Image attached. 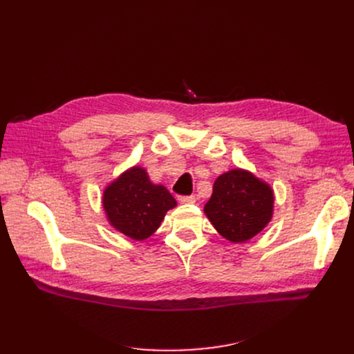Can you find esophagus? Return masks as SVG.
Returning a JSON list of instances; mask_svg holds the SVG:
<instances>
[{
	"label": "esophagus",
	"instance_id": "1",
	"mask_svg": "<svg viewBox=\"0 0 354 354\" xmlns=\"http://www.w3.org/2000/svg\"><path fill=\"white\" fill-rule=\"evenodd\" d=\"M178 201L180 203H195L196 202V196L195 195H188V196H179Z\"/></svg>",
	"mask_w": 354,
	"mask_h": 354
}]
</instances>
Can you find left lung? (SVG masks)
<instances>
[{"instance_id":"left-lung-1","label":"left lung","mask_w":354,"mask_h":354,"mask_svg":"<svg viewBox=\"0 0 354 354\" xmlns=\"http://www.w3.org/2000/svg\"><path fill=\"white\" fill-rule=\"evenodd\" d=\"M203 212L219 235L231 243H245L271 221L274 191L252 172L236 167L216 178Z\"/></svg>"}]
</instances>
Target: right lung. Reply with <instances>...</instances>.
Returning <instances> with one entry per match:
<instances>
[{
	"label": "right lung",
	"mask_w": 354,
	"mask_h": 354,
	"mask_svg": "<svg viewBox=\"0 0 354 354\" xmlns=\"http://www.w3.org/2000/svg\"><path fill=\"white\" fill-rule=\"evenodd\" d=\"M102 202L109 224L135 241L151 236L166 212L176 207L169 191L153 183L145 167L138 165L107 185Z\"/></svg>",
	"instance_id": "add662e5"
}]
</instances>
